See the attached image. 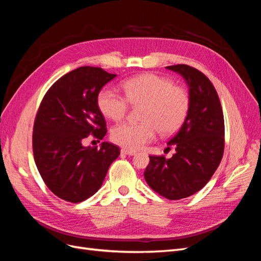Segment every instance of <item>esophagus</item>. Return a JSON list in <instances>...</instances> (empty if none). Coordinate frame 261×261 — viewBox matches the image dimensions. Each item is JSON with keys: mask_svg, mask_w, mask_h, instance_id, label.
<instances>
[{"mask_svg": "<svg viewBox=\"0 0 261 261\" xmlns=\"http://www.w3.org/2000/svg\"><path fill=\"white\" fill-rule=\"evenodd\" d=\"M121 153L122 154H127V155H134L136 153V151H133V150H128V149H121Z\"/></svg>", "mask_w": 261, "mask_h": 261, "instance_id": "34e87169", "label": "esophagus"}]
</instances>
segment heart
I'll return each instance as SVG.
<instances>
[{
    "instance_id": "b5f03b06",
    "label": "heart",
    "mask_w": 261,
    "mask_h": 261,
    "mask_svg": "<svg viewBox=\"0 0 261 261\" xmlns=\"http://www.w3.org/2000/svg\"><path fill=\"white\" fill-rule=\"evenodd\" d=\"M125 96L106 88L98 94L101 113L113 121H120L132 106H141L139 123L125 122L116 125L111 139L118 146L137 150L153 140L158 130L161 135H172L183 124L191 109V96L170 78L152 73L138 75L122 84Z\"/></svg>"
}]
</instances>
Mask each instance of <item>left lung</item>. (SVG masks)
Masks as SVG:
<instances>
[{"instance_id":"left-lung-1","label":"left lung","mask_w":261,"mask_h":261,"mask_svg":"<svg viewBox=\"0 0 261 261\" xmlns=\"http://www.w3.org/2000/svg\"><path fill=\"white\" fill-rule=\"evenodd\" d=\"M185 78L191 109L180 129L169 140L175 153L149 155L145 170L148 185L170 200L192 196L210 180L224 151V117L218 92L200 70L185 64L167 66Z\"/></svg>"}]
</instances>
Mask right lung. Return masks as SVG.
Listing matches in <instances>:
<instances>
[{
    "label": "right lung",
    "instance_id": "right-lung-1",
    "mask_svg": "<svg viewBox=\"0 0 261 261\" xmlns=\"http://www.w3.org/2000/svg\"><path fill=\"white\" fill-rule=\"evenodd\" d=\"M115 74L83 66L62 76L45 92L37 111L33 150L37 169L50 191L69 202H82L97 193L120 148L102 143L86 148L90 135L103 139L107 123L98 94Z\"/></svg>",
    "mask_w": 261,
    "mask_h": 261
}]
</instances>
